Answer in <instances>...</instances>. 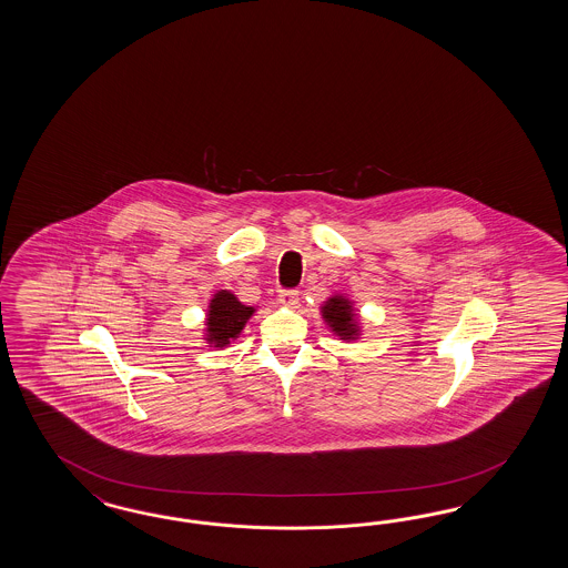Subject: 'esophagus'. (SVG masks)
<instances>
[{
  "instance_id": "esophagus-1",
  "label": "esophagus",
  "mask_w": 568,
  "mask_h": 568,
  "mask_svg": "<svg viewBox=\"0 0 568 568\" xmlns=\"http://www.w3.org/2000/svg\"><path fill=\"white\" fill-rule=\"evenodd\" d=\"M297 302H300V292H295V290H283L278 293V304L285 308H295Z\"/></svg>"
}]
</instances>
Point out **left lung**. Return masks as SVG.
Instances as JSON below:
<instances>
[{"mask_svg": "<svg viewBox=\"0 0 568 568\" xmlns=\"http://www.w3.org/2000/svg\"><path fill=\"white\" fill-rule=\"evenodd\" d=\"M321 312H323L325 323L339 339H344V342L358 339L361 323H358V316H356L352 300H347L342 293L331 295L327 302L323 304Z\"/></svg>", "mask_w": 568, "mask_h": 568, "instance_id": "obj_1", "label": "left lung"}]
</instances>
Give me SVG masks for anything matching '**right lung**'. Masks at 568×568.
<instances>
[{
  "mask_svg": "<svg viewBox=\"0 0 568 568\" xmlns=\"http://www.w3.org/2000/svg\"><path fill=\"white\" fill-rule=\"evenodd\" d=\"M256 312L252 306H245L237 300L235 293H214L210 300L206 314V342L214 347H226L233 339H237L250 316Z\"/></svg>",
  "mask_w": 568,
  "mask_h": 568,
  "instance_id": "obj_1",
  "label": "right lung"
}]
</instances>
